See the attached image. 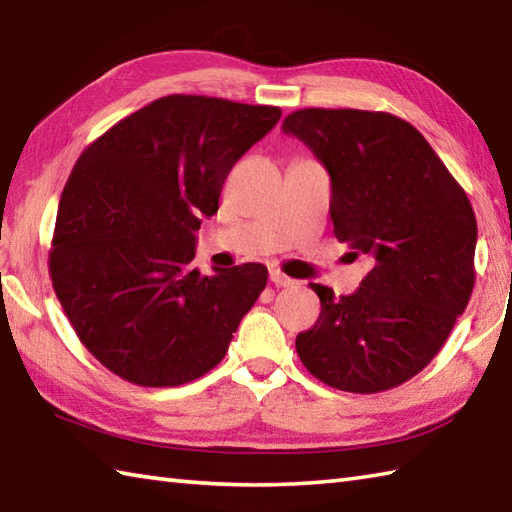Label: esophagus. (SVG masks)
I'll list each match as a JSON object with an SVG mask.
<instances>
[{"label":"esophagus","instance_id":"34e87169","mask_svg":"<svg viewBox=\"0 0 512 512\" xmlns=\"http://www.w3.org/2000/svg\"><path fill=\"white\" fill-rule=\"evenodd\" d=\"M270 281H273V284H275L277 288H295V286H297V279H292V277L284 275V273H281V270H277V268L270 270Z\"/></svg>","mask_w":512,"mask_h":512}]
</instances>
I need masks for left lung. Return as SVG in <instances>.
<instances>
[{"mask_svg": "<svg viewBox=\"0 0 512 512\" xmlns=\"http://www.w3.org/2000/svg\"><path fill=\"white\" fill-rule=\"evenodd\" d=\"M332 180L334 235L374 259L356 292L310 284L321 314L297 354L321 383L376 394L407 383L449 339L475 284L473 206L416 127L387 112L286 116Z\"/></svg>", "mask_w": 512, "mask_h": 512, "instance_id": "8db88e82", "label": "left lung"}]
</instances>
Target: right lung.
I'll return each instance as SVG.
<instances>
[{"mask_svg":"<svg viewBox=\"0 0 512 512\" xmlns=\"http://www.w3.org/2000/svg\"><path fill=\"white\" fill-rule=\"evenodd\" d=\"M279 118V107L171 94L118 121L76 160L59 200L50 279L76 336L116 376L178 387L224 358L268 270L200 275L195 231L217 213L228 171Z\"/></svg>","mask_w":512,"mask_h":512,"instance_id":"add662e5","label":"right lung"}]
</instances>
